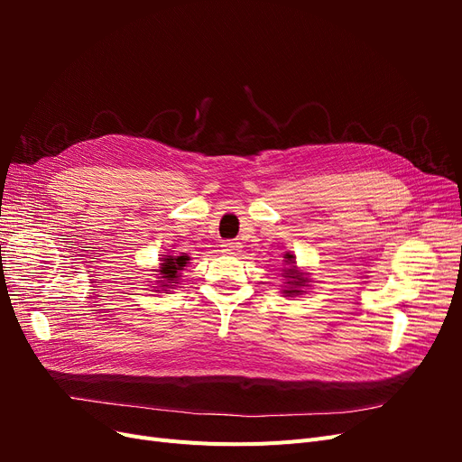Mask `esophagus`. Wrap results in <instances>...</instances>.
<instances>
[{
    "mask_svg": "<svg viewBox=\"0 0 462 462\" xmlns=\"http://www.w3.org/2000/svg\"><path fill=\"white\" fill-rule=\"evenodd\" d=\"M221 246L226 248L227 253H231V254H239L241 253V243H236V241H223Z\"/></svg>",
    "mask_w": 462,
    "mask_h": 462,
    "instance_id": "esophagus-1",
    "label": "esophagus"
}]
</instances>
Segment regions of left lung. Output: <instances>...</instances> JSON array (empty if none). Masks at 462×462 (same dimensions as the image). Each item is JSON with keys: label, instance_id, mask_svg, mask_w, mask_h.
Wrapping results in <instances>:
<instances>
[{"label": "left lung", "instance_id": "left-lung-1", "mask_svg": "<svg viewBox=\"0 0 462 462\" xmlns=\"http://www.w3.org/2000/svg\"><path fill=\"white\" fill-rule=\"evenodd\" d=\"M285 258H289V260H291V258H295V256H292V254H287ZM287 277H289V282H287V283H289L291 287H289V291H285V292H289V295H292V292H300L297 287H299V285H302V283H306V279L302 277V273H299L295 268H291V270H289V273H287Z\"/></svg>", "mask_w": 462, "mask_h": 462}]
</instances>
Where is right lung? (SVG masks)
<instances>
[{
	"instance_id": "right-lung-1",
	"label": "right lung",
	"mask_w": 462,
	"mask_h": 462,
	"mask_svg": "<svg viewBox=\"0 0 462 462\" xmlns=\"http://www.w3.org/2000/svg\"><path fill=\"white\" fill-rule=\"evenodd\" d=\"M190 258L189 256H165L162 260V270H160V275L165 283H173L175 279L179 277V272L185 268L187 262ZM167 287V285H163Z\"/></svg>"
}]
</instances>
